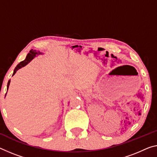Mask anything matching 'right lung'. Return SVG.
I'll use <instances>...</instances> for the list:
<instances>
[{"label":"right lung","instance_id":"add662e5","mask_svg":"<svg viewBox=\"0 0 157 157\" xmlns=\"http://www.w3.org/2000/svg\"><path fill=\"white\" fill-rule=\"evenodd\" d=\"M39 54H42L41 52H36V50L31 49V50L29 52V53L27 54V56L26 57V59H25V60H24L23 61H21L20 63H19L18 65L16 66V68H14V73H13V74H12V75H14L16 73V72L18 71L19 69H20L21 68H22V67H24L26 65H27V64H28L29 62L34 58L35 56H36V55H39ZM10 83V80H9L8 82H7V89H8Z\"/></svg>","mask_w":157,"mask_h":157}]
</instances>
